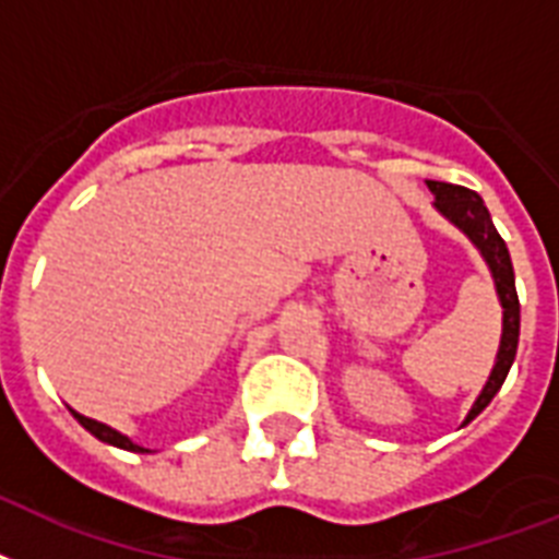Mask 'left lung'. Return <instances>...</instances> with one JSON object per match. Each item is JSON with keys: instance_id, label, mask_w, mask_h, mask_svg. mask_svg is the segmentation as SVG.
<instances>
[{"instance_id": "8db88e82", "label": "left lung", "mask_w": 559, "mask_h": 559, "mask_svg": "<svg viewBox=\"0 0 559 559\" xmlns=\"http://www.w3.org/2000/svg\"><path fill=\"white\" fill-rule=\"evenodd\" d=\"M430 192L437 194V209L442 212L448 221L460 226L462 233L474 240L479 252L485 255L488 266L493 272V281H497V293H500L502 301V342L500 353H497V365H493V373L485 384V390L479 393V399L471 407L468 419L471 421L476 413H483L488 407L497 390L506 382L508 370L514 365L516 356V342H520V298H516L514 287V266H511V255H508V247L502 235L497 233L488 209H485L483 198L465 186H453V183H439V180H428Z\"/></svg>"}]
</instances>
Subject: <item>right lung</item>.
Listing matches in <instances>:
<instances>
[{
  "instance_id": "add662e5",
  "label": "right lung",
  "mask_w": 559,
  "mask_h": 559,
  "mask_svg": "<svg viewBox=\"0 0 559 559\" xmlns=\"http://www.w3.org/2000/svg\"><path fill=\"white\" fill-rule=\"evenodd\" d=\"M74 416H76V421H80V425L88 430V433H94V437L103 439V442L117 444V448H122V451L143 453V448H140V444H134L129 437H122V433H117L115 428H108V425H103V421H94V419H88V416H80V413H74Z\"/></svg>"
}]
</instances>
